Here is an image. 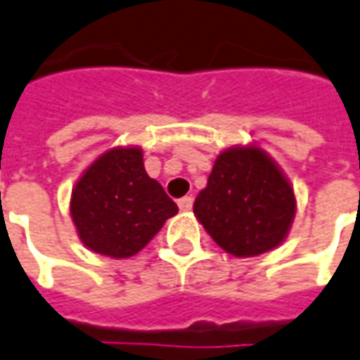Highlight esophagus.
I'll return each instance as SVG.
<instances>
[{
    "label": "esophagus",
    "instance_id": "esophagus-1",
    "mask_svg": "<svg viewBox=\"0 0 360 360\" xmlns=\"http://www.w3.org/2000/svg\"><path fill=\"white\" fill-rule=\"evenodd\" d=\"M192 204H194V200H192L190 195H184V198L178 200V207H180L182 212H190V210H192Z\"/></svg>",
    "mask_w": 360,
    "mask_h": 360
}]
</instances>
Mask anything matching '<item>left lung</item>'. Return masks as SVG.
Returning a JSON list of instances; mask_svg holds the SVG:
<instances>
[{"label":"left lung","mask_w":360,"mask_h":360,"mask_svg":"<svg viewBox=\"0 0 360 360\" xmlns=\"http://www.w3.org/2000/svg\"><path fill=\"white\" fill-rule=\"evenodd\" d=\"M194 213L223 251L257 257L286 239L296 198L262 148L231 147L215 158L207 186L195 198Z\"/></svg>","instance_id":"1"}]
</instances>
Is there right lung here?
Instances as JSON below:
<instances>
[{"instance_id": "obj_1", "label": "right lung", "mask_w": 360, "mask_h": 360, "mask_svg": "<svg viewBox=\"0 0 360 360\" xmlns=\"http://www.w3.org/2000/svg\"><path fill=\"white\" fill-rule=\"evenodd\" d=\"M70 213L90 251L127 259L147 247L178 205L147 174L141 148L117 147L86 168L72 190Z\"/></svg>"}]
</instances>
